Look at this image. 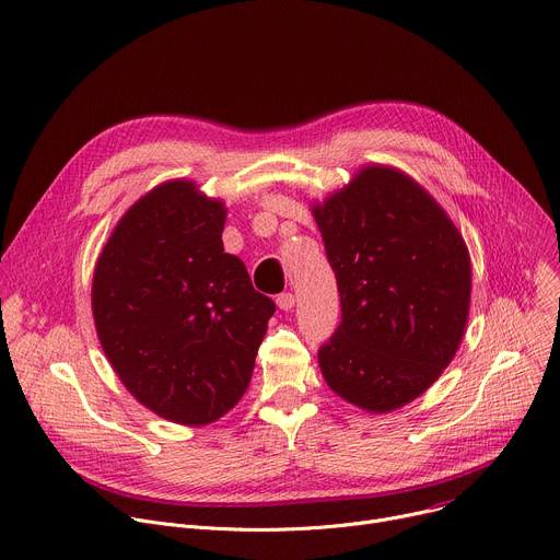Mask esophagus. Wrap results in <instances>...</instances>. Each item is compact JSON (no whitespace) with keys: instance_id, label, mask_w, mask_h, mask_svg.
Here are the masks:
<instances>
[{"instance_id":"esophagus-1","label":"esophagus","mask_w":560,"mask_h":560,"mask_svg":"<svg viewBox=\"0 0 560 560\" xmlns=\"http://www.w3.org/2000/svg\"><path fill=\"white\" fill-rule=\"evenodd\" d=\"M294 301H296V296H294L292 292H281V294L277 296V306H279L281 311H292V308H294Z\"/></svg>"}]
</instances>
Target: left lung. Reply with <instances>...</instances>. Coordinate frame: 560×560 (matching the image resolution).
<instances>
[{"label": "left lung", "instance_id": "obj_1", "mask_svg": "<svg viewBox=\"0 0 560 560\" xmlns=\"http://www.w3.org/2000/svg\"><path fill=\"white\" fill-rule=\"evenodd\" d=\"M337 277L341 324L317 358L326 384L371 413L422 395L463 341L467 245L411 176L364 167L313 208Z\"/></svg>", "mask_w": 560, "mask_h": 560}]
</instances>
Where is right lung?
<instances>
[{"label": "right lung", "instance_id": "1", "mask_svg": "<svg viewBox=\"0 0 560 560\" xmlns=\"http://www.w3.org/2000/svg\"><path fill=\"white\" fill-rule=\"evenodd\" d=\"M225 206L191 180L144 194L112 232L91 306L107 360L156 416L210 424L243 397L275 301L223 249Z\"/></svg>", "mask_w": 560, "mask_h": 560}]
</instances>
